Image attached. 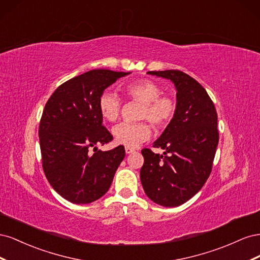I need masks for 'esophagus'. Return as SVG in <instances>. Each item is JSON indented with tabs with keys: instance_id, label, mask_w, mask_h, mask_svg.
<instances>
[{
	"instance_id": "obj_1",
	"label": "esophagus",
	"mask_w": 260,
	"mask_h": 260,
	"mask_svg": "<svg viewBox=\"0 0 260 260\" xmlns=\"http://www.w3.org/2000/svg\"><path fill=\"white\" fill-rule=\"evenodd\" d=\"M124 151H125V153H127V154H131V153H133V152H135V149H133L132 147H129V146H125V148H124Z\"/></svg>"
}]
</instances>
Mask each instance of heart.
<instances>
[{
    "mask_svg": "<svg viewBox=\"0 0 260 260\" xmlns=\"http://www.w3.org/2000/svg\"><path fill=\"white\" fill-rule=\"evenodd\" d=\"M124 94L129 100L142 104L138 115L139 120H147L155 129H164L172 121L177 113V103L169 95H162V89L156 82L147 79L133 81L124 86ZM101 116L106 121L114 122L120 115L121 102L116 94L104 92L99 99ZM117 143L136 147L145 142L152 135L148 123L122 122L112 130Z\"/></svg>",
    "mask_w": 260,
    "mask_h": 260,
    "instance_id": "1",
    "label": "heart"
}]
</instances>
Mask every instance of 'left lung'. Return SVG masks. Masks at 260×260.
<instances>
[{
	"instance_id": "obj_1",
	"label": "left lung",
	"mask_w": 260,
	"mask_h": 260,
	"mask_svg": "<svg viewBox=\"0 0 260 260\" xmlns=\"http://www.w3.org/2000/svg\"><path fill=\"white\" fill-rule=\"evenodd\" d=\"M174 82L177 113L153 146L143 148L140 171L145 194L165 207L182 205L198 193L208 179L219 141L218 116L206 90L180 70L148 72Z\"/></svg>"
}]
</instances>
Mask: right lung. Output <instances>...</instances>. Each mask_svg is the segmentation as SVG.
Here are the masks:
<instances>
[{
	"instance_id": "1",
	"label": "right lung",
	"mask_w": 260,
	"mask_h": 260,
	"mask_svg": "<svg viewBox=\"0 0 260 260\" xmlns=\"http://www.w3.org/2000/svg\"><path fill=\"white\" fill-rule=\"evenodd\" d=\"M129 74L90 70L60 84L45 104L39 125L43 171L54 190L70 203L89 204L102 198L124 158L122 145L106 152L96 147L113 140L102 124L99 99Z\"/></svg>"
}]
</instances>
